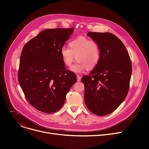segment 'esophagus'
Returning <instances> with one entry per match:
<instances>
[{
	"instance_id": "34e87169",
	"label": "esophagus",
	"mask_w": 149,
	"mask_h": 149,
	"mask_svg": "<svg viewBox=\"0 0 149 149\" xmlns=\"http://www.w3.org/2000/svg\"><path fill=\"white\" fill-rule=\"evenodd\" d=\"M77 81L79 82L81 81V77L79 75H77Z\"/></svg>"
}]
</instances>
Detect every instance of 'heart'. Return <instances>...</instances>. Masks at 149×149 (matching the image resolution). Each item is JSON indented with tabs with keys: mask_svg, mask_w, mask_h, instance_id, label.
Returning <instances> with one entry per match:
<instances>
[{
	"mask_svg": "<svg viewBox=\"0 0 149 149\" xmlns=\"http://www.w3.org/2000/svg\"><path fill=\"white\" fill-rule=\"evenodd\" d=\"M68 48L63 47L60 54L64 65L71 67L77 60V64L73 65L70 71L77 74L92 70L96 67L100 60V48L97 42L89 38L79 36L69 42Z\"/></svg>",
	"mask_w": 149,
	"mask_h": 149,
	"instance_id": "1",
	"label": "heart"
}]
</instances>
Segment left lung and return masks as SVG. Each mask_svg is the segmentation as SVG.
Returning <instances> with one entry per match:
<instances>
[{
    "label": "left lung",
    "instance_id": "left-lung-1",
    "mask_svg": "<svg viewBox=\"0 0 149 149\" xmlns=\"http://www.w3.org/2000/svg\"><path fill=\"white\" fill-rule=\"evenodd\" d=\"M87 35L97 42L101 57L89 75L82 77L84 101L91 113L106 116L115 111L128 94L132 61L125 47L114 34L90 32Z\"/></svg>",
    "mask_w": 149,
    "mask_h": 149
}]
</instances>
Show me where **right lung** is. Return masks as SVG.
I'll return each mask as SVG.
<instances>
[{"mask_svg":"<svg viewBox=\"0 0 149 149\" xmlns=\"http://www.w3.org/2000/svg\"><path fill=\"white\" fill-rule=\"evenodd\" d=\"M74 28L48 29L29 40L21 53L18 81L26 98L38 110L45 113L58 111L77 82L66 70L60 51Z\"/></svg>","mask_w":149,"mask_h":149,"instance_id":"obj_1","label":"right lung"}]
</instances>
